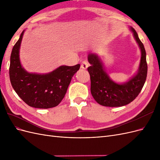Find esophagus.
I'll return each instance as SVG.
<instances>
[{
  "mask_svg": "<svg viewBox=\"0 0 160 160\" xmlns=\"http://www.w3.org/2000/svg\"><path fill=\"white\" fill-rule=\"evenodd\" d=\"M89 66V64L88 61H84L81 62V68L83 69H88V67Z\"/></svg>",
  "mask_w": 160,
  "mask_h": 160,
  "instance_id": "esophagus-1",
  "label": "esophagus"
}]
</instances>
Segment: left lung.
<instances>
[{"label": "left lung", "instance_id": "8db88e82", "mask_svg": "<svg viewBox=\"0 0 160 160\" xmlns=\"http://www.w3.org/2000/svg\"><path fill=\"white\" fill-rule=\"evenodd\" d=\"M129 28L141 51V59L136 74L127 82L118 83L113 81L106 72L99 56L92 52L88 55L91 93L97 102L105 107H122L129 104L137 98L146 80V52L136 31L132 27Z\"/></svg>", "mask_w": 160, "mask_h": 160}]
</instances>
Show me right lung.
<instances>
[{"mask_svg": "<svg viewBox=\"0 0 160 160\" xmlns=\"http://www.w3.org/2000/svg\"><path fill=\"white\" fill-rule=\"evenodd\" d=\"M23 31L14 45L11 55L9 76L14 90L28 105L35 108L48 109L59 105L64 98L72 76L80 65H62L45 74L28 72L21 63L19 51Z\"/></svg>", "mask_w": 160, "mask_h": 160, "instance_id": "obj_1", "label": "right lung"}]
</instances>
